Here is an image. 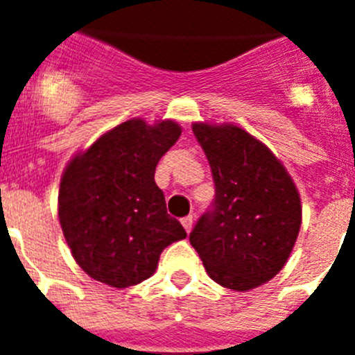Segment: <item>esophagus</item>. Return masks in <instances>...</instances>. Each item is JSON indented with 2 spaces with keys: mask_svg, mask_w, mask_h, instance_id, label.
Returning a JSON list of instances; mask_svg holds the SVG:
<instances>
[{
  "mask_svg": "<svg viewBox=\"0 0 355 355\" xmlns=\"http://www.w3.org/2000/svg\"><path fill=\"white\" fill-rule=\"evenodd\" d=\"M181 223H183V227H185L187 232H191L192 223H194V218H192V216H185V218H183V220H181Z\"/></svg>",
  "mask_w": 355,
  "mask_h": 355,
  "instance_id": "1",
  "label": "esophagus"
}]
</instances>
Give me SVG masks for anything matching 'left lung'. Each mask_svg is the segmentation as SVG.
Instances as JSON below:
<instances>
[{
  "label": "left lung",
  "mask_w": 355,
  "mask_h": 355,
  "mask_svg": "<svg viewBox=\"0 0 355 355\" xmlns=\"http://www.w3.org/2000/svg\"><path fill=\"white\" fill-rule=\"evenodd\" d=\"M214 180V200L192 229V248L214 282L253 290L284 268L300 229V198L290 174L238 126L194 124Z\"/></svg>",
  "instance_id": "obj_1"
}]
</instances>
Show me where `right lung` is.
Returning a JSON list of instances; mask_svg holds the SVG:
<instances>
[{
  "instance_id": "right-lung-1",
  "label": "right lung",
  "mask_w": 355,
  "mask_h": 355,
  "mask_svg": "<svg viewBox=\"0 0 355 355\" xmlns=\"http://www.w3.org/2000/svg\"><path fill=\"white\" fill-rule=\"evenodd\" d=\"M172 121L132 119L76 155L62 175L58 216L76 263L92 279L128 288L154 275L159 254L187 236L166 212L154 174L180 139Z\"/></svg>"
}]
</instances>
